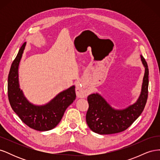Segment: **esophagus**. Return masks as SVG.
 Returning <instances> with one entry per match:
<instances>
[{"label":"esophagus","mask_w":160,"mask_h":160,"mask_svg":"<svg viewBox=\"0 0 160 160\" xmlns=\"http://www.w3.org/2000/svg\"><path fill=\"white\" fill-rule=\"evenodd\" d=\"M75 91L77 97L79 98H86L89 94V92L82 88L80 83H77L76 85Z\"/></svg>","instance_id":"1"}]
</instances>
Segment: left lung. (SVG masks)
Listing matches in <instances>:
<instances>
[{
	"label": "left lung",
	"instance_id": "obj_1",
	"mask_svg": "<svg viewBox=\"0 0 160 160\" xmlns=\"http://www.w3.org/2000/svg\"><path fill=\"white\" fill-rule=\"evenodd\" d=\"M140 57L145 72L141 93L135 103L123 109H115L98 93L88 96L89 106L86 115V122L93 132L101 135L122 132L127 129L142 114L148 99L149 70L146 60L142 55Z\"/></svg>",
	"mask_w": 160,
	"mask_h": 160
}]
</instances>
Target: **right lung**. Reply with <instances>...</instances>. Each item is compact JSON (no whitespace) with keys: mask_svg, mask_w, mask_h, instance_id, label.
<instances>
[{"mask_svg":"<svg viewBox=\"0 0 160 160\" xmlns=\"http://www.w3.org/2000/svg\"><path fill=\"white\" fill-rule=\"evenodd\" d=\"M27 42L19 49L12 62L8 77V97L11 106L22 122L28 127L40 132L49 131L58 125L66 109L75 100V85L58 93L49 102L44 105L31 103L20 88L18 67Z\"/></svg>","mask_w":160,"mask_h":160,"instance_id":"right-lung-1","label":"right lung"}]
</instances>
